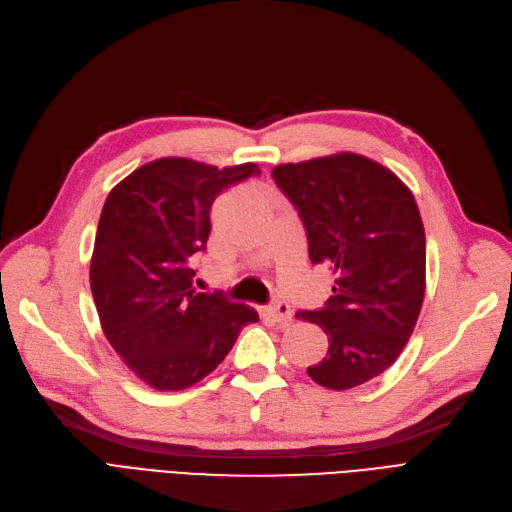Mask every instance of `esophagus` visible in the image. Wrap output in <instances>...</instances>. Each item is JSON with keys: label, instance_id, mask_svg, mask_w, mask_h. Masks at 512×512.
Returning <instances> with one entry per match:
<instances>
[{"label": "esophagus", "instance_id": "34e87169", "mask_svg": "<svg viewBox=\"0 0 512 512\" xmlns=\"http://www.w3.org/2000/svg\"><path fill=\"white\" fill-rule=\"evenodd\" d=\"M268 316L282 328H286L288 324L293 322V311H291V305H288L286 301H274L268 305Z\"/></svg>", "mask_w": 512, "mask_h": 512}]
</instances>
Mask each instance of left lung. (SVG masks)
Listing matches in <instances>:
<instances>
[{
    "mask_svg": "<svg viewBox=\"0 0 512 512\" xmlns=\"http://www.w3.org/2000/svg\"><path fill=\"white\" fill-rule=\"evenodd\" d=\"M297 209L309 261L337 274L322 309L297 311L328 337L326 358L307 374L351 389L385 372L406 347L425 297V228L412 192L383 165L335 154L274 167Z\"/></svg>",
    "mask_w": 512,
    "mask_h": 512,
    "instance_id": "1",
    "label": "left lung"
}]
</instances>
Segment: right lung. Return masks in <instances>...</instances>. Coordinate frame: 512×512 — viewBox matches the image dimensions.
Instances as JSON below:
<instances>
[{"label": "right lung", "mask_w": 512, "mask_h": 512, "mask_svg": "<svg viewBox=\"0 0 512 512\" xmlns=\"http://www.w3.org/2000/svg\"><path fill=\"white\" fill-rule=\"evenodd\" d=\"M261 175L253 163L217 169L159 159L108 194L92 257V295L108 343L159 391L213 372L257 311L221 293H194L192 257L205 253L215 198Z\"/></svg>", "instance_id": "right-lung-1"}]
</instances>
